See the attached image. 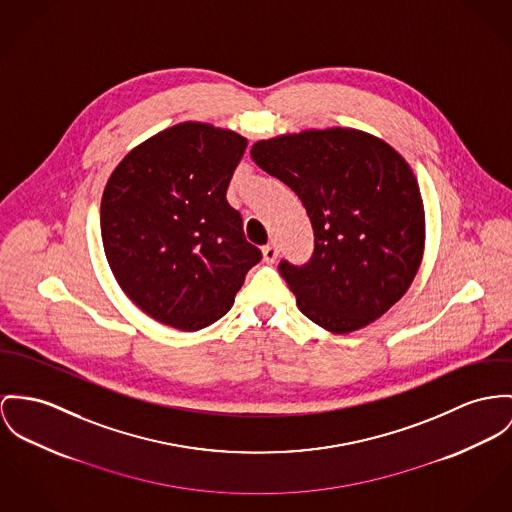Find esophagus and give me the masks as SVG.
<instances>
[{"label":"esophagus","instance_id":"obj_1","mask_svg":"<svg viewBox=\"0 0 512 512\" xmlns=\"http://www.w3.org/2000/svg\"><path fill=\"white\" fill-rule=\"evenodd\" d=\"M263 259L267 263H275L276 259H278V247H276L275 243H269V245L263 247Z\"/></svg>","mask_w":512,"mask_h":512}]
</instances>
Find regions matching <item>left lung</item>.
I'll return each mask as SVG.
<instances>
[{"instance_id":"left-lung-1","label":"left lung","mask_w":512,"mask_h":512,"mask_svg":"<svg viewBox=\"0 0 512 512\" xmlns=\"http://www.w3.org/2000/svg\"><path fill=\"white\" fill-rule=\"evenodd\" d=\"M253 161L302 200L314 255L280 263L300 312L345 335L403 298L425 253V206L409 163L356 128H310L259 140Z\"/></svg>"}]
</instances>
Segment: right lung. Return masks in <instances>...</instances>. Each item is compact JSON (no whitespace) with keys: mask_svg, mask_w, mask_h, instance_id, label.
<instances>
[{"mask_svg":"<svg viewBox=\"0 0 512 512\" xmlns=\"http://www.w3.org/2000/svg\"><path fill=\"white\" fill-rule=\"evenodd\" d=\"M247 138L179 122L120 159L101 198V236L122 292L159 323L198 331L226 314L261 251L226 191Z\"/></svg>","mask_w":512,"mask_h":512,"instance_id":"right-lung-1","label":"right lung"}]
</instances>
